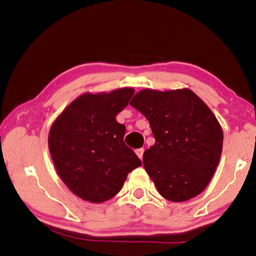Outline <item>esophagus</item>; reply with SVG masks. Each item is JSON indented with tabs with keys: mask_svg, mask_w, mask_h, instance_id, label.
Returning <instances> with one entry per match:
<instances>
[{
	"mask_svg": "<svg viewBox=\"0 0 256 256\" xmlns=\"http://www.w3.org/2000/svg\"><path fill=\"white\" fill-rule=\"evenodd\" d=\"M144 148H139L136 149V155L139 157V159H142V155H144Z\"/></svg>",
	"mask_w": 256,
	"mask_h": 256,
	"instance_id": "obj_1",
	"label": "esophagus"
}]
</instances>
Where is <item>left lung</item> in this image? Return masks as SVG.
Instances as JSON below:
<instances>
[{
    "instance_id": "1",
    "label": "left lung",
    "mask_w": 256,
    "mask_h": 256,
    "mask_svg": "<svg viewBox=\"0 0 256 256\" xmlns=\"http://www.w3.org/2000/svg\"><path fill=\"white\" fill-rule=\"evenodd\" d=\"M130 106L147 118L156 140L142 162L159 194L177 203L200 195L223 148V129L208 106L187 88L142 89Z\"/></svg>"
}]
</instances>
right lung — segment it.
Wrapping results in <instances>:
<instances>
[{
	"instance_id": "add662e5",
	"label": "right lung",
	"mask_w": 256,
	"mask_h": 256,
	"mask_svg": "<svg viewBox=\"0 0 256 256\" xmlns=\"http://www.w3.org/2000/svg\"><path fill=\"white\" fill-rule=\"evenodd\" d=\"M134 90L86 92L53 122L48 146L58 175L79 198L99 204L112 200L142 162L124 142L126 127L116 116Z\"/></svg>"
}]
</instances>
